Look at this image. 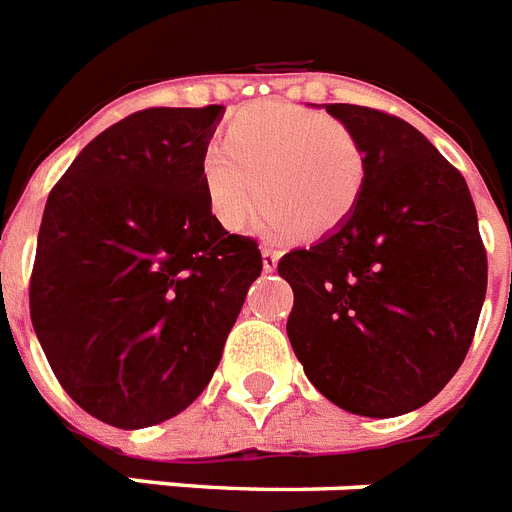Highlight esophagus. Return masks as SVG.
Returning <instances> with one entry per match:
<instances>
[{
    "instance_id": "34e87169",
    "label": "esophagus",
    "mask_w": 512,
    "mask_h": 512,
    "mask_svg": "<svg viewBox=\"0 0 512 512\" xmlns=\"http://www.w3.org/2000/svg\"><path fill=\"white\" fill-rule=\"evenodd\" d=\"M278 257H281V252L273 247H263V268L268 270V273H273L278 265Z\"/></svg>"
}]
</instances>
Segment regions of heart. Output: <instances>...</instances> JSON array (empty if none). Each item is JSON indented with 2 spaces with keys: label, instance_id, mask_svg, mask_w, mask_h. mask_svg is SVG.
<instances>
[{
  "label": "heart",
  "instance_id": "1",
  "mask_svg": "<svg viewBox=\"0 0 512 512\" xmlns=\"http://www.w3.org/2000/svg\"><path fill=\"white\" fill-rule=\"evenodd\" d=\"M210 210L242 231L265 207L270 234H331L350 218L365 186V152L347 123L284 102H260L231 120L226 141L202 152Z\"/></svg>",
  "mask_w": 512,
  "mask_h": 512
}]
</instances>
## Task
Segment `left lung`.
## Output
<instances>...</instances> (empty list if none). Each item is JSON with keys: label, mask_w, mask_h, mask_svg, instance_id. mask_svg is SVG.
I'll return each mask as SVG.
<instances>
[{"label": "left lung", "mask_w": 512, "mask_h": 512, "mask_svg": "<svg viewBox=\"0 0 512 512\" xmlns=\"http://www.w3.org/2000/svg\"><path fill=\"white\" fill-rule=\"evenodd\" d=\"M355 131L365 186L342 226L281 257L286 334L305 376L347 413L394 418L434 400L476 334L486 249L465 178L402 118L326 105Z\"/></svg>", "instance_id": "1"}]
</instances>
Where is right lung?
<instances>
[{"label":"right lung","instance_id":"1","mask_svg":"<svg viewBox=\"0 0 512 512\" xmlns=\"http://www.w3.org/2000/svg\"><path fill=\"white\" fill-rule=\"evenodd\" d=\"M223 107H149L89 141L44 207L31 321L70 400L118 429L210 384L263 257L210 210L202 152Z\"/></svg>","mask_w":512,"mask_h":512}]
</instances>
